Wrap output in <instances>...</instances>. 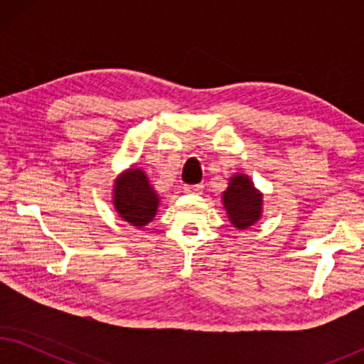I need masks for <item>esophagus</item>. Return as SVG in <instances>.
<instances>
[{
	"label": "esophagus",
	"instance_id": "1",
	"mask_svg": "<svg viewBox=\"0 0 364 364\" xmlns=\"http://www.w3.org/2000/svg\"><path fill=\"white\" fill-rule=\"evenodd\" d=\"M202 191H203V187L200 186V183H197V186H186L183 187V192H187V193H202Z\"/></svg>",
	"mask_w": 364,
	"mask_h": 364
}]
</instances>
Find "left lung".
Segmentation results:
<instances>
[{
	"label": "left lung",
	"instance_id": "obj_1",
	"mask_svg": "<svg viewBox=\"0 0 364 364\" xmlns=\"http://www.w3.org/2000/svg\"><path fill=\"white\" fill-rule=\"evenodd\" d=\"M222 203L230 223L238 230H247L262 218L263 193L247 173H235L222 192Z\"/></svg>",
	"mask_w": 364,
	"mask_h": 364
}]
</instances>
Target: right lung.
I'll return each instance as SVG.
<instances>
[{"mask_svg":"<svg viewBox=\"0 0 364 364\" xmlns=\"http://www.w3.org/2000/svg\"><path fill=\"white\" fill-rule=\"evenodd\" d=\"M159 203L161 197L142 168L129 167L114 181L112 205L117 215L132 227L142 228L151 223L157 213Z\"/></svg>","mask_w":364,"mask_h":364,"instance_id":"right-lung-1","label":"right lung"}]
</instances>
